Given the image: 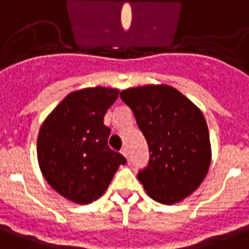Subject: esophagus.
<instances>
[{
	"mask_svg": "<svg viewBox=\"0 0 249 249\" xmlns=\"http://www.w3.org/2000/svg\"><path fill=\"white\" fill-rule=\"evenodd\" d=\"M121 152H122V155L124 158H126V159H128V150H127L126 147H123L122 150H121Z\"/></svg>",
	"mask_w": 249,
	"mask_h": 249,
	"instance_id": "34e87169",
	"label": "esophagus"
}]
</instances>
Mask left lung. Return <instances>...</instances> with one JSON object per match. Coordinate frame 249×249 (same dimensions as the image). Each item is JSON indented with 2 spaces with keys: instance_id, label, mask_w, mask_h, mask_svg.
Wrapping results in <instances>:
<instances>
[{
  "instance_id": "left-lung-1",
  "label": "left lung",
  "mask_w": 249,
  "mask_h": 249,
  "mask_svg": "<svg viewBox=\"0 0 249 249\" xmlns=\"http://www.w3.org/2000/svg\"><path fill=\"white\" fill-rule=\"evenodd\" d=\"M121 98L148 144V164L138 172L147 195L162 204L191 195L211 164L210 134L200 110L167 85L131 87Z\"/></svg>"
}]
</instances>
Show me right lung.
Returning a JSON list of instances; mask_svg holds the SVG:
<instances>
[{"mask_svg": "<svg viewBox=\"0 0 249 249\" xmlns=\"http://www.w3.org/2000/svg\"><path fill=\"white\" fill-rule=\"evenodd\" d=\"M119 90L97 86L70 92L45 119L38 132L37 157L43 178L55 191L78 204L101 197L121 164L111 150L103 117Z\"/></svg>", "mask_w": 249, "mask_h": 249, "instance_id": "right-lung-1", "label": "right lung"}]
</instances>
